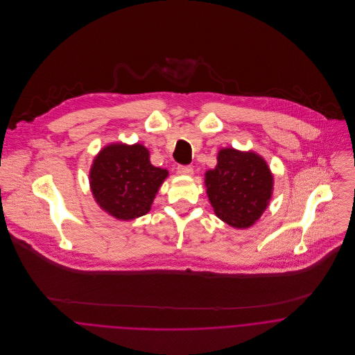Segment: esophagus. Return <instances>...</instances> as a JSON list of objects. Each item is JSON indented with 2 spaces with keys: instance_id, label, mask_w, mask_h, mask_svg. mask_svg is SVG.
<instances>
[{
  "instance_id": "34e87169",
  "label": "esophagus",
  "mask_w": 355,
  "mask_h": 355,
  "mask_svg": "<svg viewBox=\"0 0 355 355\" xmlns=\"http://www.w3.org/2000/svg\"><path fill=\"white\" fill-rule=\"evenodd\" d=\"M193 168L191 166H189V165H179L178 166V173H180V175H187V176H190V175H193Z\"/></svg>"
}]
</instances>
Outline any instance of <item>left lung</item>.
Masks as SVG:
<instances>
[{
    "mask_svg": "<svg viewBox=\"0 0 355 355\" xmlns=\"http://www.w3.org/2000/svg\"><path fill=\"white\" fill-rule=\"evenodd\" d=\"M206 194L216 216L234 228H249L268 207L273 175L254 152L221 149L217 165L205 173Z\"/></svg>",
    "mask_w": 355,
    "mask_h": 355,
    "instance_id": "obj_1",
    "label": "left lung"
}]
</instances>
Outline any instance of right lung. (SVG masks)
<instances>
[{
    "mask_svg": "<svg viewBox=\"0 0 355 355\" xmlns=\"http://www.w3.org/2000/svg\"><path fill=\"white\" fill-rule=\"evenodd\" d=\"M139 144H112L102 149L90 169L92 193L102 210L117 220L145 216L168 171L152 165Z\"/></svg>",
    "mask_w": 355,
    "mask_h": 355,
    "instance_id": "1",
    "label": "right lung"
}]
</instances>
